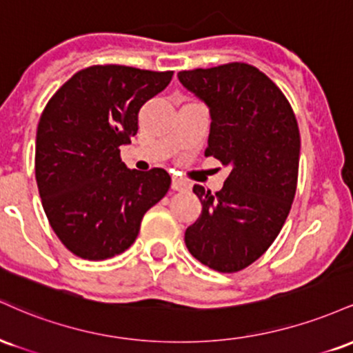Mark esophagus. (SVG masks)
Listing matches in <instances>:
<instances>
[{
	"instance_id": "34e87169",
	"label": "esophagus",
	"mask_w": 353,
	"mask_h": 353,
	"mask_svg": "<svg viewBox=\"0 0 353 353\" xmlns=\"http://www.w3.org/2000/svg\"><path fill=\"white\" fill-rule=\"evenodd\" d=\"M171 188H172V190H181V192H182V190H189L190 185L185 181L174 177L172 182H171Z\"/></svg>"
}]
</instances>
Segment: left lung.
<instances>
[{
    "label": "left lung",
    "mask_w": 353,
    "mask_h": 353,
    "mask_svg": "<svg viewBox=\"0 0 353 353\" xmlns=\"http://www.w3.org/2000/svg\"><path fill=\"white\" fill-rule=\"evenodd\" d=\"M181 84L208 104L205 156L230 169L212 194L194 185L201 216L185 229L189 252L217 272L257 261L281 232L297 189L301 134L282 91L245 63L181 71Z\"/></svg>",
    "instance_id": "8db88e82"
}]
</instances>
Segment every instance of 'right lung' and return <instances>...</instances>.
Wrapping results in <instances>:
<instances>
[{"label": "right lung", "mask_w": 353, "mask_h": 353, "mask_svg": "<svg viewBox=\"0 0 353 353\" xmlns=\"http://www.w3.org/2000/svg\"><path fill=\"white\" fill-rule=\"evenodd\" d=\"M172 71L106 64L76 72L44 108L34 171L52 230L72 254L104 261L124 252L144 214L171 185L161 168L143 172L121 161L137 134L139 109L164 91Z\"/></svg>", "instance_id": "right-lung-1"}]
</instances>
